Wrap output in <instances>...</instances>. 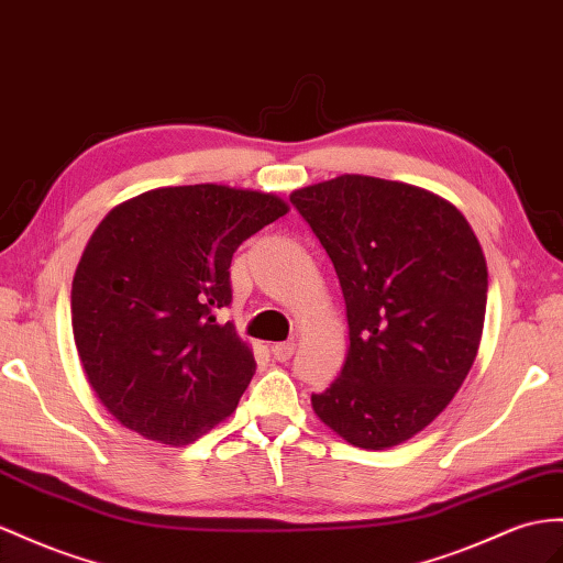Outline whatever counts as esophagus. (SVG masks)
I'll return each mask as SVG.
<instances>
[{"instance_id":"34e87169","label":"esophagus","mask_w":563,"mask_h":563,"mask_svg":"<svg viewBox=\"0 0 563 563\" xmlns=\"http://www.w3.org/2000/svg\"><path fill=\"white\" fill-rule=\"evenodd\" d=\"M271 354L276 362H290L292 354H295V342H276L271 347Z\"/></svg>"}]
</instances>
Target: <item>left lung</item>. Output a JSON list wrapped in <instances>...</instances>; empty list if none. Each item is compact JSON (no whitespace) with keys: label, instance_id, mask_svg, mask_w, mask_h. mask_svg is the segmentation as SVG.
I'll use <instances>...</instances> for the list:
<instances>
[{"label":"left lung","instance_id":"8db88e82","mask_svg":"<svg viewBox=\"0 0 563 563\" xmlns=\"http://www.w3.org/2000/svg\"><path fill=\"white\" fill-rule=\"evenodd\" d=\"M335 266L350 323L319 419L364 450L413 438L450 405L478 352L487 266L468 221L421 187L340 176L290 197Z\"/></svg>","mask_w":563,"mask_h":563}]
</instances>
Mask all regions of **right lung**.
Listing matches in <instances>:
<instances>
[{"instance_id": "obj_1", "label": "right lung", "mask_w": 563, "mask_h": 563, "mask_svg": "<svg viewBox=\"0 0 563 563\" xmlns=\"http://www.w3.org/2000/svg\"><path fill=\"white\" fill-rule=\"evenodd\" d=\"M287 213L276 195L158 187L97 225L76 268L70 321L102 405L140 435L187 444L235 411L256 371L219 313L240 244Z\"/></svg>"}]
</instances>
